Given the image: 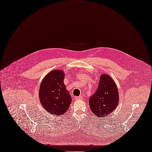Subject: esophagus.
<instances>
[{
    "instance_id": "34e87169",
    "label": "esophagus",
    "mask_w": 152,
    "mask_h": 152,
    "mask_svg": "<svg viewBox=\"0 0 152 152\" xmlns=\"http://www.w3.org/2000/svg\"><path fill=\"white\" fill-rule=\"evenodd\" d=\"M76 100H81V99H83V97L82 96H78V97H75V98Z\"/></svg>"
}]
</instances>
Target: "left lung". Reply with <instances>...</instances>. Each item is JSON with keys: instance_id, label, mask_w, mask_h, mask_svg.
Returning a JSON list of instances; mask_svg holds the SVG:
<instances>
[{"instance_id": "1", "label": "left lung", "mask_w": 152, "mask_h": 152, "mask_svg": "<svg viewBox=\"0 0 152 152\" xmlns=\"http://www.w3.org/2000/svg\"><path fill=\"white\" fill-rule=\"evenodd\" d=\"M119 102L117 86L113 78L107 74H102L96 92L89 99L92 112L99 118L107 116L116 108Z\"/></svg>"}]
</instances>
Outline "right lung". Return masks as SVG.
I'll return each instance as SVG.
<instances>
[{"label": "right lung", "mask_w": 152, "mask_h": 152, "mask_svg": "<svg viewBox=\"0 0 152 152\" xmlns=\"http://www.w3.org/2000/svg\"><path fill=\"white\" fill-rule=\"evenodd\" d=\"M64 72L51 71L41 83L39 97L43 107L51 115L64 114L69 108L72 97L64 83Z\"/></svg>", "instance_id": "add662e5"}]
</instances>
